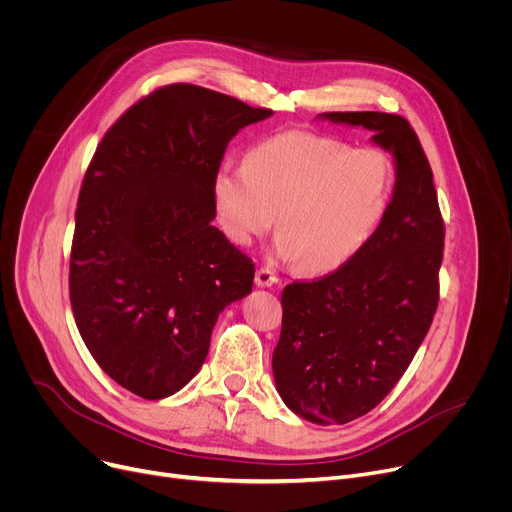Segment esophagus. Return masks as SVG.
Returning <instances> with one entry per match:
<instances>
[{"label":"esophagus","mask_w":512,"mask_h":512,"mask_svg":"<svg viewBox=\"0 0 512 512\" xmlns=\"http://www.w3.org/2000/svg\"><path fill=\"white\" fill-rule=\"evenodd\" d=\"M255 284L259 288H270L278 284V276L270 270V267H259L257 274H255Z\"/></svg>","instance_id":"esophagus-1"}]
</instances>
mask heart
Returning <instances> with one entry per match:
<instances>
[{
    "mask_svg": "<svg viewBox=\"0 0 512 512\" xmlns=\"http://www.w3.org/2000/svg\"><path fill=\"white\" fill-rule=\"evenodd\" d=\"M396 184L392 157L378 147L288 130L249 149L245 166H220L211 182L215 218L236 247L270 230L276 255L309 274L351 261L380 228Z\"/></svg>",
    "mask_w": 512,
    "mask_h": 512,
    "instance_id": "obj_1",
    "label": "heart"
}]
</instances>
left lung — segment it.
Wrapping results in <instances>:
<instances>
[{
	"instance_id": "obj_1",
	"label": "left lung",
	"mask_w": 512,
	"mask_h": 512,
	"mask_svg": "<svg viewBox=\"0 0 512 512\" xmlns=\"http://www.w3.org/2000/svg\"><path fill=\"white\" fill-rule=\"evenodd\" d=\"M363 126L394 157L390 207L367 245L326 278L282 292L272 369L284 405L311 423L342 425L388 396L413 361L438 307L444 222L434 174L411 124L384 112H330Z\"/></svg>"
}]
</instances>
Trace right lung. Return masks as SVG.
Listing matches in <instances>:
<instances>
[{"label":"right lung","mask_w":512,"mask_h":512,"mask_svg":"<svg viewBox=\"0 0 512 512\" xmlns=\"http://www.w3.org/2000/svg\"><path fill=\"white\" fill-rule=\"evenodd\" d=\"M272 114L170 85L99 143L76 207L70 303L97 365L132 394L182 390L220 313L253 290V261L211 224V182L238 130Z\"/></svg>","instance_id":"1"}]
</instances>
